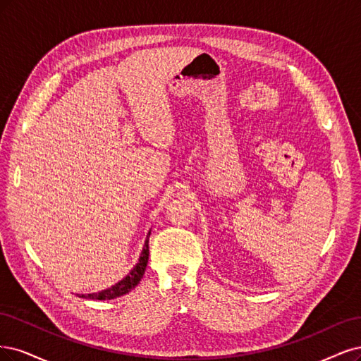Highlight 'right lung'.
Here are the masks:
<instances>
[{
    "label": "right lung",
    "mask_w": 361,
    "mask_h": 361,
    "mask_svg": "<svg viewBox=\"0 0 361 361\" xmlns=\"http://www.w3.org/2000/svg\"><path fill=\"white\" fill-rule=\"evenodd\" d=\"M148 240H149V232L147 235L145 244H144V250L141 253V258H139V262L135 265V269L127 274L123 281H120L118 283L112 285L108 289H103L100 293H94V294H87L82 295L84 298H90V300H112V298H117L121 297L124 294H129L132 289H135V286L141 282V279L145 273L147 269V264H148Z\"/></svg>",
    "instance_id": "1"
}]
</instances>
